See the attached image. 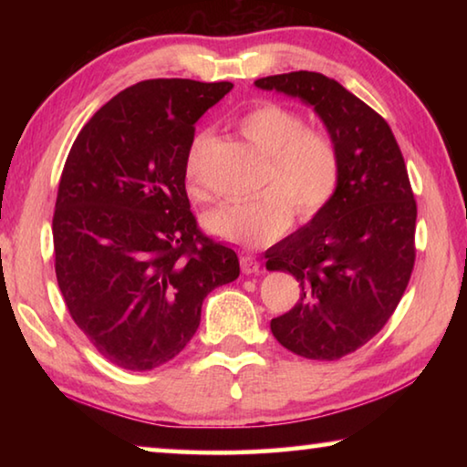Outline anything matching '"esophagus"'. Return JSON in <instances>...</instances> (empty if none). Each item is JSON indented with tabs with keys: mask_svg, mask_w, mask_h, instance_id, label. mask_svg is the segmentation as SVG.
I'll list each match as a JSON object with an SVG mask.
<instances>
[{
	"mask_svg": "<svg viewBox=\"0 0 467 467\" xmlns=\"http://www.w3.org/2000/svg\"><path fill=\"white\" fill-rule=\"evenodd\" d=\"M241 270L243 274H257L259 272V262L253 255H243L241 257Z\"/></svg>",
	"mask_w": 467,
	"mask_h": 467,
	"instance_id": "obj_1",
	"label": "esophagus"
}]
</instances>
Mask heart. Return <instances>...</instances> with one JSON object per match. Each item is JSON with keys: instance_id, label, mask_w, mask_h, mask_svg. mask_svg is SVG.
<instances>
[{"instance_id": "1", "label": "heart", "mask_w": 467, "mask_h": 467, "mask_svg": "<svg viewBox=\"0 0 467 467\" xmlns=\"http://www.w3.org/2000/svg\"><path fill=\"white\" fill-rule=\"evenodd\" d=\"M239 130L265 156L259 187L249 202L224 203L203 216V226L218 239L262 247L286 231L290 214L298 223L317 218L342 181V158L326 131L306 128L298 110L280 102H259L239 119ZM185 179L197 193V144L185 162Z\"/></svg>"}]
</instances>
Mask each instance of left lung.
I'll list each match as a JSON object with an SVG mask.
<instances>
[{"mask_svg":"<svg viewBox=\"0 0 467 467\" xmlns=\"http://www.w3.org/2000/svg\"><path fill=\"white\" fill-rule=\"evenodd\" d=\"M315 109L342 158V181L326 210L265 253V267L290 272L300 298L272 319L274 337L311 360L358 350L400 305L414 270L416 200L401 150L377 110L317 72L255 80Z\"/></svg>","mask_w":467,"mask_h":467,"instance_id":"obj_1","label":"left lung"}]
</instances>
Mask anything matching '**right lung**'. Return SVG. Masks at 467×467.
Segmentation results:
<instances>
[{"label": "right lung", "mask_w": 467, "mask_h": 467, "mask_svg": "<svg viewBox=\"0 0 467 467\" xmlns=\"http://www.w3.org/2000/svg\"><path fill=\"white\" fill-rule=\"evenodd\" d=\"M231 82L158 78L130 86L78 133L53 214L67 311L113 365L152 370L183 350L212 290L239 278L233 249L189 210L195 123Z\"/></svg>", "instance_id": "1"}]
</instances>
